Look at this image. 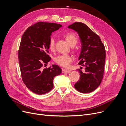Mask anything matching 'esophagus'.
<instances>
[{"label":"esophagus","instance_id":"34e87169","mask_svg":"<svg viewBox=\"0 0 126 126\" xmlns=\"http://www.w3.org/2000/svg\"><path fill=\"white\" fill-rule=\"evenodd\" d=\"M70 72V70H67L65 69H62V73H63V74H69Z\"/></svg>","mask_w":126,"mask_h":126}]
</instances>
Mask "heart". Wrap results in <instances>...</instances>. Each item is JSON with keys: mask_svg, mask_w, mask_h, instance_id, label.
Wrapping results in <instances>:
<instances>
[{"mask_svg": "<svg viewBox=\"0 0 126 126\" xmlns=\"http://www.w3.org/2000/svg\"><path fill=\"white\" fill-rule=\"evenodd\" d=\"M66 41L70 46L74 47L78 42V39L74 34L68 33L63 35ZM49 49L51 51L55 50V41L53 38H51L49 41ZM55 63L63 67H68L72 61L71 57L69 55H59L54 59Z\"/></svg>", "mask_w": 126, "mask_h": 126, "instance_id": "heart-1", "label": "heart"}]
</instances>
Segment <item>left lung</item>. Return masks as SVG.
<instances>
[{"label":"left lung","instance_id":"1","mask_svg":"<svg viewBox=\"0 0 126 126\" xmlns=\"http://www.w3.org/2000/svg\"><path fill=\"white\" fill-rule=\"evenodd\" d=\"M77 32L81 41V48L79 56V65L85 67L82 71L79 69L80 80L75 88L81 93H91L100 85L104 73L106 51L100 37L82 22H75L68 27Z\"/></svg>","mask_w":126,"mask_h":126}]
</instances>
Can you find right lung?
<instances>
[{
  "label": "right lung",
  "mask_w": 126,
  "mask_h": 126,
  "mask_svg": "<svg viewBox=\"0 0 126 126\" xmlns=\"http://www.w3.org/2000/svg\"><path fill=\"white\" fill-rule=\"evenodd\" d=\"M62 25L38 22L29 27L22 36L18 59L22 81L33 93L43 94L54 87V79L62 73L56 64L44 68L51 60L48 55L49 41L52 32Z\"/></svg>",
  "instance_id": "add662e5"
}]
</instances>
